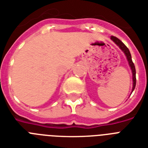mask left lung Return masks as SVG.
I'll return each instance as SVG.
<instances>
[{
	"label": "left lung",
	"instance_id": "obj_1",
	"mask_svg": "<svg viewBox=\"0 0 148 148\" xmlns=\"http://www.w3.org/2000/svg\"><path fill=\"white\" fill-rule=\"evenodd\" d=\"M111 39L114 42L116 43L118 46L119 47L120 49L122 50L123 52L125 55L126 58H127V60H128V64H129V66H130L131 69H132V79H133V87H132V91L135 88V85H136V71H135V67H134V64L132 62V55H131L130 51L128 50V49L126 47V45H125L124 43L122 42V41L119 39L118 38L115 36H111Z\"/></svg>",
	"mask_w": 148,
	"mask_h": 148
}]
</instances>
